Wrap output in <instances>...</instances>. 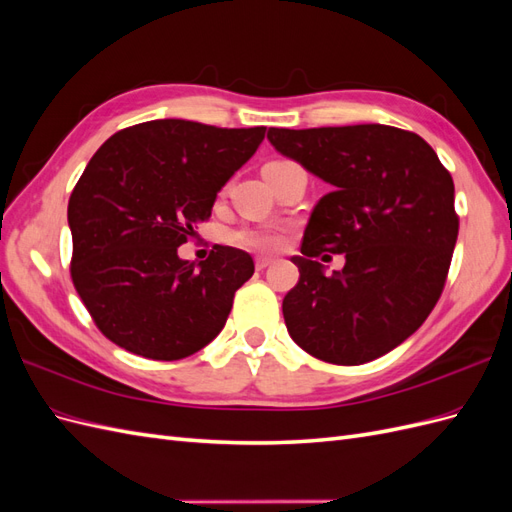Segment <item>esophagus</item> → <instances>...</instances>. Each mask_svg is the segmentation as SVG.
<instances>
[{
  "instance_id": "34e87169",
  "label": "esophagus",
  "mask_w": 512,
  "mask_h": 512,
  "mask_svg": "<svg viewBox=\"0 0 512 512\" xmlns=\"http://www.w3.org/2000/svg\"><path fill=\"white\" fill-rule=\"evenodd\" d=\"M273 262H275L273 258L258 256V258H256V269H260V271H262V269H267V267H271V265H273Z\"/></svg>"
}]
</instances>
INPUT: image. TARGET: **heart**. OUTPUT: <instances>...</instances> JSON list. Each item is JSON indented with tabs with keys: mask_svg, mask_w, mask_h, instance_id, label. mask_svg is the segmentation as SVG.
Returning <instances> with one entry per match:
<instances>
[{
	"mask_svg": "<svg viewBox=\"0 0 512 512\" xmlns=\"http://www.w3.org/2000/svg\"><path fill=\"white\" fill-rule=\"evenodd\" d=\"M232 241H235L237 245L250 247V250L271 252V250H277V247L282 245V235L277 230H271V228H243V230L235 232Z\"/></svg>",
	"mask_w": 512,
	"mask_h": 512,
	"instance_id": "obj_1",
	"label": "heart"
}]
</instances>
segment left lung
<instances>
[{
	"instance_id": "8db88e82",
	"label": "left lung",
	"mask_w": 512,
	"mask_h": 512,
	"mask_svg": "<svg viewBox=\"0 0 512 512\" xmlns=\"http://www.w3.org/2000/svg\"><path fill=\"white\" fill-rule=\"evenodd\" d=\"M267 138L331 185L292 256L301 277L282 303L286 329L320 361H374L440 299L459 232L453 177L421 136L382 123L269 128ZM322 251L344 253L345 269L324 274Z\"/></svg>"
}]
</instances>
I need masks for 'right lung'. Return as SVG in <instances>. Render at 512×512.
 Listing matches in <instances>:
<instances>
[{"label":"right lung","mask_w":512,"mask_h":512,"mask_svg":"<svg viewBox=\"0 0 512 512\" xmlns=\"http://www.w3.org/2000/svg\"><path fill=\"white\" fill-rule=\"evenodd\" d=\"M267 128L156 119L113 134L72 190V282L98 329L153 361L185 359L224 329L252 256L215 245L203 262L177 247L250 160Z\"/></svg>","instance_id":"obj_1"}]
</instances>
